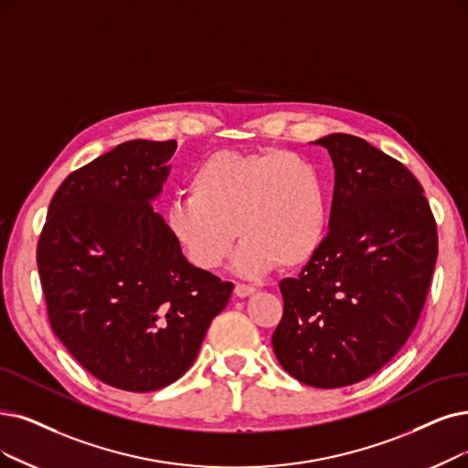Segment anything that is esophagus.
Masks as SVG:
<instances>
[{"label": "esophagus", "mask_w": 468, "mask_h": 468, "mask_svg": "<svg viewBox=\"0 0 468 468\" xmlns=\"http://www.w3.org/2000/svg\"><path fill=\"white\" fill-rule=\"evenodd\" d=\"M234 293L238 295V297H250L251 293H255V288L253 286H248V284H236L234 286Z\"/></svg>", "instance_id": "obj_1"}]
</instances>
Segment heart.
<instances>
[{
    "instance_id": "obj_1",
    "label": "heart",
    "mask_w": 468,
    "mask_h": 468,
    "mask_svg": "<svg viewBox=\"0 0 468 468\" xmlns=\"http://www.w3.org/2000/svg\"><path fill=\"white\" fill-rule=\"evenodd\" d=\"M165 227L203 272L224 265L236 234L241 244L234 267L241 276H263L278 263L293 269L307 263L324 238L323 178L297 154L224 149L196 166L188 196L166 205Z\"/></svg>"
}]
</instances>
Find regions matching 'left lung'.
<instances>
[{
	"instance_id": "obj_1",
	"label": "left lung",
	"mask_w": 468,
	"mask_h": 468,
	"mask_svg": "<svg viewBox=\"0 0 468 468\" xmlns=\"http://www.w3.org/2000/svg\"><path fill=\"white\" fill-rule=\"evenodd\" d=\"M334 163L328 234L284 278L272 349L288 375L344 388L380 370L417 326L438 259L436 220L405 165L363 138L313 142Z\"/></svg>"
}]
</instances>
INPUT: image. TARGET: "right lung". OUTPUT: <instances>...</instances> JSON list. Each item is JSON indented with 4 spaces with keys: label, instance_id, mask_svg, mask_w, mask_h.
<instances>
[{
    "label": "right lung",
    "instance_id": "obj_1",
    "mask_svg": "<svg viewBox=\"0 0 468 468\" xmlns=\"http://www.w3.org/2000/svg\"><path fill=\"white\" fill-rule=\"evenodd\" d=\"M175 152V140H130L70 173L36 251L55 335L126 391L178 380L234 288L190 265L152 207Z\"/></svg>",
    "mask_w": 468,
    "mask_h": 468
}]
</instances>
